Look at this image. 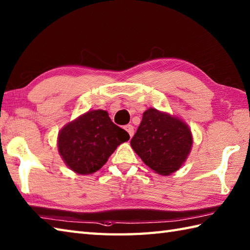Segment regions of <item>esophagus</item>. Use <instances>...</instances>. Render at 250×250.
<instances>
[{
	"label": "esophagus",
	"instance_id": "1",
	"mask_svg": "<svg viewBox=\"0 0 250 250\" xmlns=\"http://www.w3.org/2000/svg\"><path fill=\"white\" fill-rule=\"evenodd\" d=\"M125 131L129 133L130 137L133 136V134H134V128H133V125H126L125 126Z\"/></svg>",
	"mask_w": 250,
	"mask_h": 250
}]
</instances>
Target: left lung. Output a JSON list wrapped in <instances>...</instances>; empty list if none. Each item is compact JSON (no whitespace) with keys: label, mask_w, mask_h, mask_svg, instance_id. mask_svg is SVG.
<instances>
[{"label":"left lung","mask_w":250,"mask_h":250,"mask_svg":"<svg viewBox=\"0 0 250 250\" xmlns=\"http://www.w3.org/2000/svg\"><path fill=\"white\" fill-rule=\"evenodd\" d=\"M131 146L146 166L158 174L169 175L188 157L192 135L185 122L149 108L143 114Z\"/></svg>","instance_id":"obj_1"}]
</instances>
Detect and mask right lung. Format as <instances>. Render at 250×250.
Segmentation results:
<instances>
[{
  "instance_id": "right-lung-1",
  "label": "right lung",
  "mask_w": 250,
  "mask_h": 250,
  "mask_svg": "<svg viewBox=\"0 0 250 250\" xmlns=\"http://www.w3.org/2000/svg\"><path fill=\"white\" fill-rule=\"evenodd\" d=\"M126 131L116 125L105 110H91L61 130L58 148L66 166L78 174H92L102 167L121 143Z\"/></svg>"
}]
</instances>
